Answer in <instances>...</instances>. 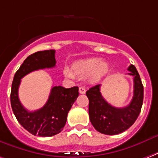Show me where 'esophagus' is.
<instances>
[{
	"mask_svg": "<svg viewBox=\"0 0 158 158\" xmlns=\"http://www.w3.org/2000/svg\"><path fill=\"white\" fill-rule=\"evenodd\" d=\"M79 93H80V94H85V92H86V89H85V87H82V86H81V87H79Z\"/></svg>",
	"mask_w": 158,
	"mask_h": 158,
	"instance_id": "1",
	"label": "esophagus"
}]
</instances>
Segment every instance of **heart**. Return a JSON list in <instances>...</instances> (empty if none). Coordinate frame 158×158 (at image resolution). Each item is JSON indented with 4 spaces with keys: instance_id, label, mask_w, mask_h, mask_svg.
Instances as JSON below:
<instances>
[{
    "instance_id": "1",
    "label": "heart",
    "mask_w": 158,
    "mask_h": 158,
    "mask_svg": "<svg viewBox=\"0 0 158 158\" xmlns=\"http://www.w3.org/2000/svg\"><path fill=\"white\" fill-rule=\"evenodd\" d=\"M73 71L81 76H89L93 81L100 80L108 72L109 66L106 62L99 58H89L75 62L73 65ZM64 75L69 79H74L75 73L69 68L66 67L64 70Z\"/></svg>"
}]
</instances>
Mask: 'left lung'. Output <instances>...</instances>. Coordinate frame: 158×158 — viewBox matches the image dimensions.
Masks as SVG:
<instances>
[{"instance_id":"left-lung-1","label":"left lung","mask_w":158,"mask_h":158,"mask_svg":"<svg viewBox=\"0 0 158 158\" xmlns=\"http://www.w3.org/2000/svg\"><path fill=\"white\" fill-rule=\"evenodd\" d=\"M133 76L134 93L129 105L117 108L109 104L100 93L101 85L91 87L86 95L89 99V115L93 127L105 135H116L132 126L141 112L143 103V85L137 70L132 64L128 68Z\"/></svg>"}]
</instances>
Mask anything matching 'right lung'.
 <instances>
[{"label":"right lung","mask_w":158,"mask_h":158,"mask_svg":"<svg viewBox=\"0 0 158 158\" xmlns=\"http://www.w3.org/2000/svg\"><path fill=\"white\" fill-rule=\"evenodd\" d=\"M55 50L39 51L28 56L14 75L10 90V105L17 121L34 135L48 137L61 132L68 113L79 96L77 86L66 89L53 86L47 103L39 110L28 111L21 104L18 88L21 79L32 71L55 67Z\"/></svg>","instance_id":"right-lung-1"}]
</instances>
